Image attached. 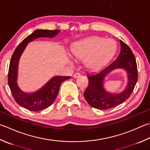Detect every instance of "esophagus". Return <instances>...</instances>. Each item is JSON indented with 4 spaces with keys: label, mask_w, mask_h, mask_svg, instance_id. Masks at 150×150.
<instances>
[{
    "label": "esophagus",
    "mask_w": 150,
    "mask_h": 150,
    "mask_svg": "<svg viewBox=\"0 0 150 150\" xmlns=\"http://www.w3.org/2000/svg\"><path fill=\"white\" fill-rule=\"evenodd\" d=\"M81 76V74L79 73H76L75 74H74L73 75V78H75V79H76V78H78V77H79Z\"/></svg>",
    "instance_id": "1"
}]
</instances>
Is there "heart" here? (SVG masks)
<instances>
[{
  "mask_svg": "<svg viewBox=\"0 0 150 150\" xmlns=\"http://www.w3.org/2000/svg\"><path fill=\"white\" fill-rule=\"evenodd\" d=\"M116 50V43L113 40L93 36L75 43L71 53L75 60H84L87 68L96 70L110 60Z\"/></svg>",
  "mask_w": 150,
  "mask_h": 150,
  "instance_id": "heart-1",
  "label": "heart"
}]
</instances>
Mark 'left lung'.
<instances>
[{"mask_svg":"<svg viewBox=\"0 0 150 150\" xmlns=\"http://www.w3.org/2000/svg\"><path fill=\"white\" fill-rule=\"evenodd\" d=\"M120 52L116 60L108 64L98 73L87 75L88 86L84 97L90 106L100 110H107L122 104L129 98L138 79V71L135 57L127 44L122 40ZM124 69L127 73L128 84L126 88L120 93H111L104 88L106 76L113 70Z\"/></svg>","mask_w":150,"mask_h":150,"instance_id":"8db88e82","label":"left lung"}]
</instances>
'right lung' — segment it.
<instances>
[{
  "label": "right lung",
  "instance_id": "1",
  "mask_svg": "<svg viewBox=\"0 0 150 150\" xmlns=\"http://www.w3.org/2000/svg\"><path fill=\"white\" fill-rule=\"evenodd\" d=\"M60 32V30H36L25 38L15 50L11 57L8 71V85L16 101L20 106L31 111H40L49 107L53 103L59 92L61 84L70 76H54L44 86L36 92L26 93L20 89L17 84L18 67L21 56L28 43L39 38L55 37Z\"/></svg>",
  "mask_w": 150,
  "mask_h": 150
}]
</instances>
